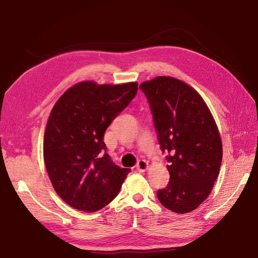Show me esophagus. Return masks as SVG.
Segmentation results:
<instances>
[{"label":"esophagus","instance_id":"esophagus-1","mask_svg":"<svg viewBox=\"0 0 258 258\" xmlns=\"http://www.w3.org/2000/svg\"><path fill=\"white\" fill-rule=\"evenodd\" d=\"M147 167H149V163L145 160H140L138 164H136V169H138L139 172H145Z\"/></svg>","mask_w":258,"mask_h":258}]
</instances>
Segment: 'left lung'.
I'll return each instance as SVG.
<instances>
[{"label": "left lung", "mask_w": 258, "mask_h": 258, "mask_svg": "<svg viewBox=\"0 0 258 258\" xmlns=\"http://www.w3.org/2000/svg\"><path fill=\"white\" fill-rule=\"evenodd\" d=\"M154 120L158 144L167 152L169 182L157 190L167 210L185 214L210 195L220 173L223 147L206 103L193 87L169 76L140 85Z\"/></svg>", "instance_id": "left-lung-1"}]
</instances>
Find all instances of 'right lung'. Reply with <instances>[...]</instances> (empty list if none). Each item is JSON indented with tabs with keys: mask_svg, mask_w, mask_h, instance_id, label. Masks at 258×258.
Wrapping results in <instances>:
<instances>
[{
	"mask_svg": "<svg viewBox=\"0 0 258 258\" xmlns=\"http://www.w3.org/2000/svg\"><path fill=\"white\" fill-rule=\"evenodd\" d=\"M138 93V83L81 82L58 98L48 117L43 155L61 199L75 210L96 212L117 196L131 169L106 153L104 133Z\"/></svg>",
	"mask_w": 258,
	"mask_h": 258,
	"instance_id": "add662e5",
	"label": "right lung"
}]
</instances>
